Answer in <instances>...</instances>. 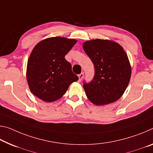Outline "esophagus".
Instances as JSON below:
<instances>
[{"label": "esophagus", "mask_w": 153, "mask_h": 153, "mask_svg": "<svg viewBox=\"0 0 153 153\" xmlns=\"http://www.w3.org/2000/svg\"><path fill=\"white\" fill-rule=\"evenodd\" d=\"M78 77H79V81H81L82 78L84 77V73H81L80 74H79Z\"/></svg>", "instance_id": "obj_1"}]
</instances>
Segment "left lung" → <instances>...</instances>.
I'll use <instances>...</instances> for the list:
<instances>
[{
    "instance_id": "left-lung-1",
    "label": "left lung",
    "mask_w": 153,
    "mask_h": 153,
    "mask_svg": "<svg viewBox=\"0 0 153 153\" xmlns=\"http://www.w3.org/2000/svg\"><path fill=\"white\" fill-rule=\"evenodd\" d=\"M83 48L94 69L93 79L83 82L87 97L97 105L117 101L125 93L131 73L123 48L116 42L99 39L86 42Z\"/></svg>"
}]
</instances>
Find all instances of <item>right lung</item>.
<instances>
[{"mask_svg": "<svg viewBox=\"0 0 153 153\" xmlns=\"http://www.w3.org/2000/svg\"><path fill=\"white\" fill-rule=\"evenodd\" d=\"M76 42L64 37H51L34 48L28 60L26 77L30 91L38 98L46 102L58 100L70 84L78 80L71 63L65 58Z\"/></svg>", "mask_w": 153, "mask_h": 153, "instance_id": "obj_1", "label": "right lung"}]
</instances>
